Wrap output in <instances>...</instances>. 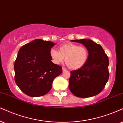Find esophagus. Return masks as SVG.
<instances>
[{"label":"esophagus","instance_id":"esophagus-1","mask_svg":"<svg viewBox=\"0 0 123 123\" xmlns=\"http://www.w3.org/2000/svg\"><path fill=\"white\" fill-rule=\"evenodd\" d=\"M62 69H63V72H64V71H67V69H66V68H64V67L62 68Z\"/></svg>","mask_w":123,"mask_h":123}]
</instances>
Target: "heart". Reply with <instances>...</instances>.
Instances as JSON below:
<instances>
[{
    "instance_id": "obj_1",
    "label": "heart",
    "mask_w": 123,
    "mask_h": 123,
    "mask_svg": "<svg viewBox=\"0 0 123 123\" xmlns=\"http://www.w3.org/2000/svg\"><path fill=\"white\" fill-rule=\"evenodd\" d=\"M50 56L55 64L64 62L69 68L77 70L86 64L88 59V51L83 46L73 43H67L59 47V51L52 49Z\"/></svg>"
}]
</instances>
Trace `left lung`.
Here are the masks:
<instances>
[{"mask_svg":"<svg viewBox=\"0 0 123 123\" xmlns=\"http://www.w3.org/2000/svg\"><path fill=\"white\" fill-rule=\"evenodd\" d=\"M83 44L88 51V59L81 68L71 72L69 89L78 98L98 95L104 88L109 78V60L103 48L90 39L74 40Z\"/></svg>","mask_w":123,"mask_h":123,"instance_id":"obj_1","label":"left lung"}]
</instances>
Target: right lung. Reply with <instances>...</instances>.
I'll return each mask as SVG.
<instances>
[{"label": "right lung", "mask_w": 123, "mask_h": 123, "mask_svg": "<svg viewBox=\"0 0 123 123\" xmlns=\"http://www.w3.org/2000/svg\"><path fill=\"white\" fill-rule=\"evenodd\" d=\"M55 44L35 39L20 48L15 62V80L22 92L39 97L51 90L54 79L62 73V67L54 64L50 51Z\"/></svg>", "instance_id": "add662e5"}]
</instances>
